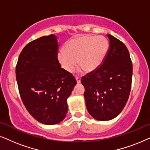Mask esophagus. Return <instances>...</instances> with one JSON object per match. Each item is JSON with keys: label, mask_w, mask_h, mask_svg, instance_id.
Masks as SVG:
<instances>
[{"label": "esophagus", "mask_w": 150, "mask_h": 150, "mask_svg": "<svg viewBox=\"0 0 150 150\" xmlns=\"http://www.w3.org/2000/svg\"><path fill=\"white\" fill-rule=\"evenodd\" d=\"M75 79H76V81H77V82L78 83H79L81 82V77H78V76H77L76 77H75Z\"/></svg>", "instance_id": "esophagus-1"}]
</instances>
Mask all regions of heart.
Listing matches in <instances>:
<instances>
[{"instance_id":"heart-1","label":"heart","mask_w":150,"mask_h":150,"mask_svg":"<svg viewBox=\"0 0 150 150\" xmlns=\"http://www.w3.org/2000/svg\"><path fill=\"white\" fill-rule=\"evenodd\" d=\"M109 49L105 38L81 35L73 38L64 45V50L57 54L62 67L72 72L77 63L86 72H93L102 64Z\"/></svg>"}]
</instances>
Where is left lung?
Returning a JSON list of instances; mask_svg holds the SVG:
<instances>
[{"label":"left lung","mask_w":150,"mask_h":150,"mask_svg":"<svg viewBox=\"0 0 150 150\" xmlns=\"http://www.w3.org/2000/svg\"><path fill=\"white\" fill-rule=\"evenodd\" d=\"M110 47L98 69L82 77L86 108L93 118L109 121L117 117L126 104L131 90L132 64L122 42L107 34Z\"/></svg>","instance_id":"8db88e82"}]
</instances>
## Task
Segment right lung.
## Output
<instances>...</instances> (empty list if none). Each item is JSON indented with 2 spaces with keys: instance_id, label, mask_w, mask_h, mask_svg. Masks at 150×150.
<instances>
[{
  "instance_id": "obj_1",
  "label": "right lung",
  "mask_w": 150,
  "mask_h": 150,
  "mask_svg": "<svg viewBox=\"0 0 150 150\" xmlns=\"http://www.w3.org/2000/svg\"><path fill=\"white\" fill-rule=\"evenodd\" d=\"M57 38L43 36L27 44L16 68L20 95L28 112L40 123L55 125L68 112L67 99L76 85L75 77L57 59Z\"/></svg>"
}]
</instances>
